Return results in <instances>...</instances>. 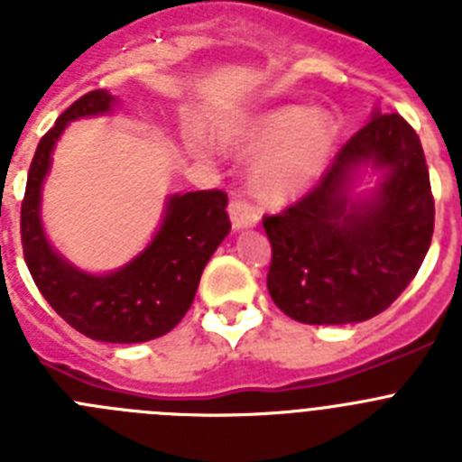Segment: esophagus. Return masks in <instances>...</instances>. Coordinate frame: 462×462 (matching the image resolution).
<instances>
[{"label":"esophagus","mask_w":462,"mask_h":462,"mask_svg":"<svg viewBox=\"0 0 462 462\" xmlns=\"http://www.w3.org/2000/svg\"><path fill=\"white\" fill-rule=\"evenodd\" d=\"M228 217H231V224H234V228L238 231V228L254 226V224L259 222V212H256L254 206H250V203L245 201V199L234 196L231 203H228Z\"/></svg>","instance_id":"esophagus-1"}]
</instances>
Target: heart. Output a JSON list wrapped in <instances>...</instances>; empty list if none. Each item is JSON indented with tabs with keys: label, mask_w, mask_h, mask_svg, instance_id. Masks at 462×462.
I'll return each mask as SVG.
<instances>
[{
	"label": "heart",
	"mask_w": 462,
	"mask_h": 462,
	"mask_svg": "<svg viewBox=\"0 0 462 462\" xmlns=\"http://www.w3.org/2000/svg\"><path fill=\"white\" fill-rule=\"evenodd\" d=\"M336 117L328 110L289 106L256 120L236 141L245 157H263L256 169V189L271 201L303 194L336 152Z\"/></svg>",
	"instance_id": "obj_1"
}]
</instances>
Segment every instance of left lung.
Instances as JSON below:
<instances>
[{"label":"left lung","instance_id":"obj_1","mask_svg":"<svg viewBox=\"0 0 462 462\" xmlns=\"http://www.w3.org/2000/svg\"><path fill=\"white\" fill-rule=\"evenodd\" d=\"M363 165L384 180L356 202L348 187ZM263 228L268 293L282 312L317 326L373 319L405 291L430 247L435 201L421 141L398 113H374L303 199L263 215Z\"/></svg>","mask_w":462,"mask_h":462}]
</instances>
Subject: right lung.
Instances as JSON below:
<instances>
[{
    "instance_id": "1",
    "label": "right lung",
    "mask_w": 462,
    "mask_h": 462,
    "mask_svg": "<svg viewBox=\"0 0 462 462\" xmlns=\"http://www.w3.org/2000/svg\"><path fill=\"white\" fill-rule=\"evenodd\" d=\"M113 101L106 89L83 94L41 138L27 173L20 236L32 280L71 328L92 340L132 345L166 336L180 324L231 222L222 189L187 191L171 196L152 243L120 271L89 275L52 250L41 226V185L51 171L52 148L69 122L108 113Z\"/></svg>"
}]
</instances>
